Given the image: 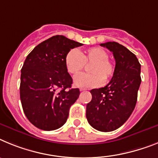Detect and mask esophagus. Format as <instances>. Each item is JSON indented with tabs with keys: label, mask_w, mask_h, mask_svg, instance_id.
<instances>
[{
	"label": "esophagus",
	"mask_w": 158,
	"mask_h": 158,
	"mask_svg": "<svg viewBox=\"0 0 158 158\" xmlns=\"http://www.w3.org/2000/svg\"><path fill=\"white\" fill-rule=\"evenodd\" d=\"M79 90H80V91H84V90H87V89H85V88H80V89H79Z\"/></svg>",
	"instance_id": "esophagus-1"
}]
</instances>
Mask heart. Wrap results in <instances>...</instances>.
Masks as SVG:
<instances>
[{"label":"heart","mask_w":158,"mask_h":158,"mask_svg":"<svg viewBox=\"0 0 158 158\" xmlns=\"http://www.w3.org/2000/svg\"><path fill=\"white\" fill-rule=\"evenodd\" d=\"M107 52L102 48L94 47L79 53L76 49H71L65 56V67L69 74L76 75L84 68L85 64H90L89 71L74 79L76 87L90 88L99 87L104 79L107 80L114 73V65L108 59Z\"/></svg>","instance_id":"heart-1"}]
</instances>
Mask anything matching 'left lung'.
<instances>
[{"instance_id": "1", "label": "left lung", "mask_w": 158, "mask_h": 158, "mask_svg": "<svg viewBox=\"0 0 158 158\" xmlns=\"http://www.w3.org/2000/svg\"><path fill=\"white\" fill-rule=\"evenodd\" d=\"M113 52L114 73L106 87L90 90L86 116L95 130L110 132L122 127L134 110L142 82L141 64L136 56L117 42L101 44Z\"/></svg>"}]
</instances>
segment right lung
<instances>
[{"mask_svg":"<svg viewBox=\"0 0 158 158\" xmlns=\"http://www.w3.org/2000/svg\"><path fill=\"white\" fill-rule=\"evenodd\" d=\"M83 44L64 35H54L28 55L21 68L20 95L27 118L35 127L54 130L67 122L71 106L79 98L71 88L72 78L65 67V56Z\"/></svg>","mask_w":158,"mask_h":158,"instance_id":"obj_1","label":"right lung"}]
</instances>
